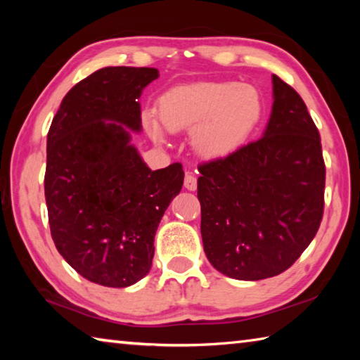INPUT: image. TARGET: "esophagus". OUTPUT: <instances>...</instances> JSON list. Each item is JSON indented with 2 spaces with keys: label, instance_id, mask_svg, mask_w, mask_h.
<instances>
[{
  "label": "esophagus",
  "instance_id": "1",
  "mask_svg": "<svg viewBox=\"0 0 360 360\" xmlns=\"http://www.w3.org/2000/svg\"><path fill=\"white\" fill-rule=\"evenodd\" d=\"M184 187L187 191H197V178H195L193 173H186Z\"/></svg>",
  "mask_w": 360,
  "mask_h": 360
}]
</instances>
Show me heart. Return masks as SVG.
Listing matches in <instances>:
<instances>
[{"mask_svg": "<svg viewBox=\"0 0 360 360\" xmlns=\"http://www.w3.org/2000/svg\"><path fill=\"white\" fill-rule=\"evenodd\" d=\"M160 115L169 130H193V148L205 157L235 150L259 125L264 98L254 85L200 82L169 90L160 101ZM150 135L163 138L162 127L148 115Z\"/></svg>", "mask_w": 360, "mask_h": 360, "instance_id": "b5f03b06", "label": "heart"}]
</instances>
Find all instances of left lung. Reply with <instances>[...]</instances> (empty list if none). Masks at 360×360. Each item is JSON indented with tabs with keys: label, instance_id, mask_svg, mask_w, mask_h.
Returning <instances> with one entry per match:
<instances>
[{
	"label": "left lung",
	"instance_id": "left-lung-1",
	"mask_svg": "<svg viewBox=\"0 0 360 360\" xmlns=\"http://www.w3.org/2000/svg\"><path fill=\"white\" fill-rule=\"evenodd\" d=\"M198 172L203 249L225 276H276L318 233L326 186L321 136L302 96L276 75L262 138Z\"/></svg>",
	"mask_w": 360,
	"mask_h": 360
}]
</instances>
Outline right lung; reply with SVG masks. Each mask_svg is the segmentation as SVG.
I'll use <instances>...</instances> for the list:
<instances>
[{"label": "right lung", "instance_id": "add662e5", "mask_svg": "<svg viewBox=\"0 0 360 360\" xmlns=\"http://www.w3.org/2000/svg\"><path fill=\"white\" fill-rule=\"evenodd\" d=\"M155 68L108 66L77 82L47 133L44 193L52 240L79 275L129 288L148 275L163 212L181 192V163L152 169L131 141Z\"/></svg>", "mask_w": 360, "mask_h": 360}]
</instances>
